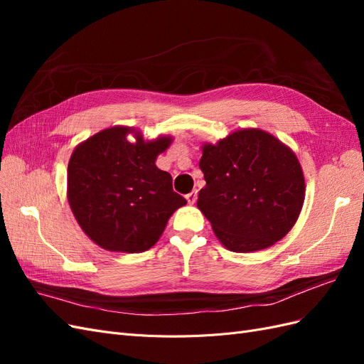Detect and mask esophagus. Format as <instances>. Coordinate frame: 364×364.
Returning a JSON list of instances; mask_svg holds the SVG:
<instances>
[{
    "mask_svg": "<svg viewBox=\"0 0 364 364\" xmlns=\"http://www.w3.org/2000/svg\"><path fill=\"white\" fill-rule=\"evenodd\" d=\"M197 200V191H191L190 194H186V202L190 205H194Z\"/></svg>",
    "mask_w": 364,
    "mask_h": 364,
    "instance_id": "obj_1",
    "label": "esophagus"
}]
</instances>
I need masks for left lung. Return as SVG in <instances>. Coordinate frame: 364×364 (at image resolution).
Returning <instances> with one entry per match:
<instances>
[{
  "label": "left lung",
  "instance_id": "left-lung-1",
  "mask_svg": "<svg viewBox=\"0 0 364 364\" xmlns=\"http://www.w3.org/2000/svg\"><path fill=\"white\" fill-rule=\"evenodd\" d=\"M206 181L197 208L226 249L257 252L294 226L305 199V179L290 147L259 129H241L202 147Z\"/></svg>",
  "mask_w": 364,
  "mask_h": 364
}]
</instances>
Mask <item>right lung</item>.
<instances>
[{
  "label": "right lung",
  "instance_id": "right-lung-1",
  "mask_svg": "<svg viewBox=\"0 0 364 364\" xmlns=\"http://www.w3.org/2000/svg\"><path fill=\"white\" fill-rule=\"evenodd\" d=\"M132 133L136 142L125 136ZM173 138L144 141L141 132L115 126L87 138L68 164V202L83 232L111 252L139 253L155 246L168 218L186 205L173 191L156 158Z\"/></svg>",
  "mask_w": 364,
  "mask_h": 364
}]
</instances>
